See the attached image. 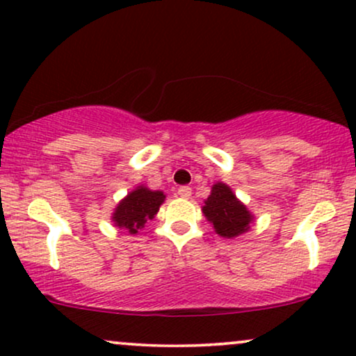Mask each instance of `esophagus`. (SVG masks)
I'll return each mask as SVG.
<instances>
[{"label":"esophagus","mask_w":356,"mask_h":356,"mask_svg":"<svg viewBox=\"0 0 356 356\" xmlns=\"http://www.w3.org/2000/svg\"><path fill=\"white\" fill-rule=\"evenodd\" d=\"M178 196H181V198L188 200L191 196V188L190 186H179L178 188Z\"/></svg>","instance_id":"obj_1"}]
</instances>
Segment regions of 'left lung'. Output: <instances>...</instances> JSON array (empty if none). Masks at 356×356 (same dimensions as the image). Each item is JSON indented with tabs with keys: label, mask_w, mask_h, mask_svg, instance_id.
Wrapping results in <instances>:
<instances>
[{
	"label": "left lung",
	"mask_w": 356,
	"mask_h": 356,
	"mask_svg": "<svg viewBox=\"0 0 356 356\" xmlns=\"http://www.w3.org/2000/svg\"><path fill=\"white\" fill-rule=\"evenodd\" d=\"M203 214L213 222L216 234L232 239L251 227L254 216L245 204L236 198L232 190L225 183H216L211 188V195L204 201Z\"/></svg>",
	"instance_id": "1"
}]
</instances>
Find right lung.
I'll return each instance as SVG.
<instances>
[{"label":"right lung","mask_w":356,"mask_h":356,"mask_svg":"<svg viewBox=\"0 0 356 356\" xmlns=\"http://www.w3.org/2000/svg\"><path fill=\"white\" fill-rule=\"evenodd\" d=\"M165 198L163 191H152L147 186H137L117 204L112 214L113 225L130 234H137L145 222L155 218Z\"/></svg>","instance_id":"obj_1"}]
</instances>
